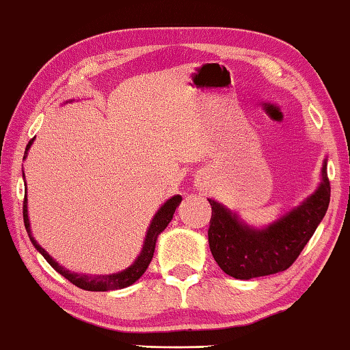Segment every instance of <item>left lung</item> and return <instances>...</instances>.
I'll return each instance as SVG.
<instances>
[{"label": "left lung", "instance_id": "1", "mask_svg": "<svg viewBox=\"0 0 350 350\" xmlns=\"http://www.w3.org/2000/svg\"><path fill=\"white\" fill-rule=\"evenodd\" d=\"M213 214L208 243L214 260L230 277L249 280L277 273L293 265L324 219L330 203L327 161L314 193L262 230L245 225L234 213L208 198Z\"/></svg>", "mask_w": 350, "mask_h": 350}]
</instances>
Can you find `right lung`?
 Here are the masks:
<instances>
[{"mask_svg":"<svg viewBox=\"0 0 350 350\" xmlns=\"http://www.w3.org/2000/svg\"><path fill=\"white\" fill-rule=\"evenodd\" d=\"M32 141H34V139H32ZM32 141H29V144L26 145V152L29 150ZM23 178H25V174H23ZM26 203H28V198L25 197V202H23L25 228H26V231H28L31 243L34 244L36 249L40 252L42 256H44L45 260L50 262V266L55 269V271L61 273L62 277H66L70 283H73L75 286L85 289V291H112V289H122V288L130 286V284L139 280V278L142 277V273L147 271V267L150 265V261H152L153 254H154V245H157L158 236H159V233H163L165 227H167L169 222L172 220V217H174L176 206L181 203V196H174L172 198H169V200L158 209V213L154 214L152 222H150L147 234H145L141 255L136 258V261H134L130 267H126L125 271L111 273V275H84V273L70 272L68 269L59 266L57 262L46 254V250L42 249V247L36 243L34 236H32V233H31L28 205H26Z\"/></svg>","mask_w":350,"mask_h":350,"instance_id":"1","label":"right lung"}]
</instances>
